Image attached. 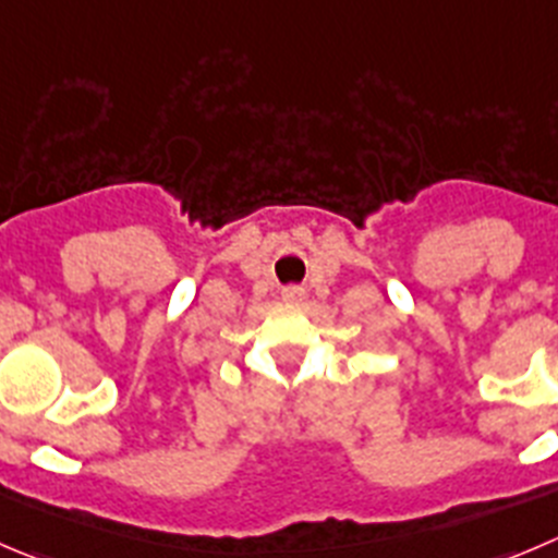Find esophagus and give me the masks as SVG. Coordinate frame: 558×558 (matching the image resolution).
Masks as SVG:
<instances>
[{"label":"esophagus","instance_id":"obj_1","mask_svg":"<svg viewBox=\"0 0 558 558\" xmlns=\"http://www.w3.org/2000/svg\"><path fill=\"white\" fill-rule=\"evenodd\" d=\"M282 299L288 301V304H299V301H304V288H284Z\"/></svg>","mask_w":558,"mask_h":558}]
</instances>
